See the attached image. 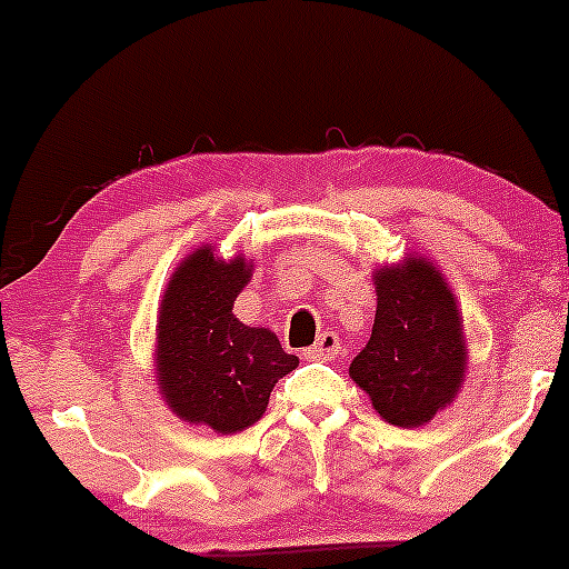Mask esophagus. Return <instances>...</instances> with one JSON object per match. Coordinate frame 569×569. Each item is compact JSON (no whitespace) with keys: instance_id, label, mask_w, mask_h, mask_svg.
Instances as JSON below:
<instances>
[{"instance_id":"34e87169","label":"esophagus","mask_w":569,"mask_h":569,"mask_svg":"<svg viewBox=\"0 0 569 569\" xmlns=\"http://www.w3.org/2000/svg\"><path fill=\"white\" fill-rule=\"evenodd\" d=\"M341 352V343H338L336 332H321L313 347L306 349L308 360H330Z\"/></svg>"}]
</instances>
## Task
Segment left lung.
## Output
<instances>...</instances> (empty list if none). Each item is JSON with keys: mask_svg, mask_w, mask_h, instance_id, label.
Returning a JSON list of instances; mask_svg holds the SVG:
<instances>
[{"mask_svg": "<svg viewBox=\"0 0 569 569\" xmlns=\"http://www.w3.org/2000/svg\"><path fill=\"white\" fill-rule=\"evenodd\" d=\"M377 313L371 338L349 377L371 407L401 429L423 427L455 405L468 371L462 311L438 263L407 252L375 269Z\"/></svg>", "mask_w": 569, "mask_h": 569, "instance_id": "obj_1", "label": "left lung"}]
</instances>
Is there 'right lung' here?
<instances>
[{
  "label": "right lung",
  "instance_id": "add662e5",
  "mask_svg": "<svg viewBox=\"0 0 569 569\" xmlns=\"http://www.w3.org/2000/svg\"><path fill=\"white\" fill-rule=\"evenodd\" d=\"M252 274V258H222L200 244L170 274L159 300L153 375L181 421L217 435L252 427L267 412L274 382L300 366L267 327L242 325L233 302Z\"/></svg>",
  "mask_w": 569,
  "mask_h": 569
}]
</instances>
